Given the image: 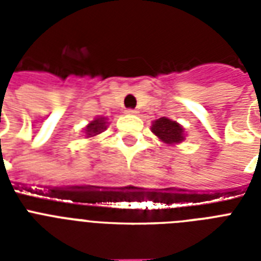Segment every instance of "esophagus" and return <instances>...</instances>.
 Masks as SVG:
<instances>
[{"instance_id": "esophagus-1", "label": "esophagus", "mask_w": 261, "mask_h": 261, "mask_svg": "<svg viewBox=\"0 0 261 261\" xmlns=\"http://www.w3.org/2000/svg\"><path fill=\"white\" fill-rule=\"evenodd\" d=\"M137 112H138V111L134 110V108H127L126 110V114H128V115H135Z\"/></svg>"}]
</instances>
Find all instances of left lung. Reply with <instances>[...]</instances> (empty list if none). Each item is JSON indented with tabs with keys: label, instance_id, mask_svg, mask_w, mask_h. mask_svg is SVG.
Returning a JSON list of instances; mask_svg holds the SVG:
<instances>
[{
	"label": "left lung",
	"instance_id": "1",
	"mask_svg": "<svg viewBox=\"0 0 261 261\" xmlns=\"http://www.w3.org/2000/svg\"><path fill=\"white\" fill-rule=\"evenodd\" d=\"M151 131L161 141L167 143H178L184 139L182 138V127L167 118H160L159 120H155L151 126Z\"/></svg>",
	"mask_w": 261,
	"mask_h": 261
}]
</instances>
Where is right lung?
<instances>
[{
    "mask_svg": "<svg viewBox=\"0 0 261 261\" xmlns=\"http://www.w3.org/2000/svg\"><path fill=\"white\" fill-rule=\"evenodd\" d=\"M107 126H106V122H104V119H96L93 120L92 123H89V126L87 127V134L89 137L92 135H96V134H100L102 130H106Z\"/></svg>",
    "mask_w": 261,
    "mask_h": 261,
    "instance_id": "obj_1",
    "label": "right lung"
}]
</instances>
